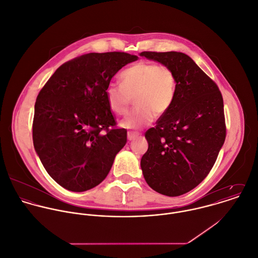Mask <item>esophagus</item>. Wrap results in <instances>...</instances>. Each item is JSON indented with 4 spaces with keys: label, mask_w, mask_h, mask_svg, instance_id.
<instances>
[{
    "label": "esophagus",
    "mask_w": 258,
    "mask_h": 258,
    "mask_svg": "<svg viewBox=\"0 0 258 258\" xmlns=\"http://www.w3.org/2000/svg\"><path fill=\"white\" fill-rule=\"evenodd\" d=\"M138 136H139V133L134 132V131H129V132L127 133V137H128V140H129V141H132V140L136 139Z\"/></svg>",
    "instance_id": "34e87169"
}]
</instances>
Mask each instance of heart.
Instances as JSON below:
<instances>
[{
    "label": "heart",
    "mask_w": 258,
    "mask_h": 258,
    "mask_svg": "<svg viewBox=\"0 0 258 258\" xmlns=\"http://www.w3.org/2000/svg\"><path fill=\"white\" fill-rule=\"evenodd\" d=\"M120 78L122 85L109 84L105 90L110 110L125 115L132 98L137 107L120 121L121 127L140 129L150 124L155 115L170 110L176 95V77L167 65L140 61L125 69Z\"/></svg>",
    "instance_id": "b5f03b06"
}]
</instances>
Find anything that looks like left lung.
I'll return each instance as SVG.
<instances>
[{
    "label": "left lung",
    "instance_id": "left-lung-1",
    "mask_svg": "<svg viewBox=\"0 0 258 258\" xmlns=\"http://www.w3.org/2000/svg\"><path fill=\"white\" fill-rule=\"evenodd\" d=\"M170 67L176 95L170 110L145 133L148 150L141 169L147 184L179 196L201 183L212 169L226 136L223 98L218 87L186 54L142 52Z\"/></svg>",
    "mask_w": 258,
    "mask_h": 258
}]
</instances>
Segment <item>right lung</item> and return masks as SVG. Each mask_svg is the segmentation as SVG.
Masks as SVG:
<instances>
[{"label": "right lung", "mask_w": 258, "mask_h": 258, "mask_svg": "<svg viewBox=\"0 0 258 258\" xmlns=\"http://www.w3.org/2000/svg\"><path fill=\"white\" fill-rule=\"evenodd\" d=\"M137 59L124 52L85 54L60 66L40 91L34 147L46 171L67 190L99 185L125 146L127 131L115 127L105 90L122 67Z\"/></svg>", "instance_id": "obj_1"}]
</instances>
